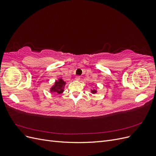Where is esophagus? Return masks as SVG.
<instances>
[{
    "mask_svg": "<svg viewBox=\"0 0 156 156\" xmlns=\"http://www.w3.org/2000/svg\"><path fill=\"white\" fill-rule=\"evenodd\" d=\"M75 79V80H77V81H79L80 79H81V77H80V76H76Z\"/></svg>",
    "mask_w": 156,
    "mask_h": 156,
    "instance_id": "1",
    "label": "esophagus"
}]
</instances>
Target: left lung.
I'll return each instance as SVG.
<instances>
[{
    "instance_id": "8db88e82",
    "label": "left lung",
    "mask_w": 156,
    "mask_h": 156,
    "mask_svg": "<svg viewBox=\"0 0 156 156\" xmlns=\"http://www.w3.org/2000/svg\"><path fill=\"white\" fill-rule=\"evenodd\" d=\"M91 92L92 94H96L97 92V90L96 89H93V90H91Z\"/></svg>"
}]
</instances>
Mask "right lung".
<instances>
[{
	"label": "right lung",
	"instance_id": "right-lung-1",
	"mask_svg": "<svg viewBox=\"0 0 156 156\" xmlns=\"http://www.w3.org/2000/svg\"><path fill=\"white\" fill-rule=\"evenodd\" d=\"M66 82L63 81L62 79L59 78L58 81H56L54 85L50 88L51 92H55L60 94L64 92V88L65 87Z\"/></svg>",
	"mask_w": 156,
	"mask_h": 156
}]
</instances>
